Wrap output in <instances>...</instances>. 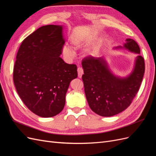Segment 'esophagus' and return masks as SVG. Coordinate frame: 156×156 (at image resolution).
I'll return each mask as SVG.
<instances>
[{
    "label": "esophagus",
    "mask_w": 156,
    "mask_h": 156,
    "mask_svg": "<svg viewBox=\"0 0 156 156\" xmlns=\"http://www.w3.org/2000/svg\"><path fill=\"white\" fill-rule=\"evenodd\" d=\"M77 72H78V77L79 78H81L82 77V75L83 74V69L81 67H79L77 68Z\"/></svg>",
    "instance_id": "1"
}]
</instances>
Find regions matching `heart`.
Here are the masks:
<instances>
[{
    "label": "heart",
    "instance_id": "b5f03b06",
    "mask_svg": "<svg viewBox=\"0 0 156 156\" xmlns=\"http://www.w3.org/2000/svg\"><path fill=\"white\" fill-rule=\"evenodd\" d=\"M75 44L78 45L77 42H75ZM62 52H63L64 56L68 59L73 58L75 56V53L74 50L72 48H71L70 46L67 45H66L63 47Z\"/></svg>",
    "mask_w": 156,
    "mask_h": 156
}]
</instances>
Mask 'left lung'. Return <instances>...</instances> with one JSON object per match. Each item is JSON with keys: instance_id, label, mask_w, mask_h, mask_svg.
Segmentation results:
<instances>
[{"instance_id": "8db88e82", "label": "left lung", "mask_w": 156, "mask_h": 156, "mask_svg": "<svg viewBox=\"0 0 156 156\" xmlns=\"http://www.w3.org/2000/svg\"><path fill=\"white\" fill-rule=\"evenodd\" d=\"M124 48L139 54L133 72L126 77L113 75L103 57L88 56L82 60V79L88 103L94 112L101 116H112L126 109L143 81L145 65L139 45L135 40L127 38Z\"/></svg>"}]
</instances>
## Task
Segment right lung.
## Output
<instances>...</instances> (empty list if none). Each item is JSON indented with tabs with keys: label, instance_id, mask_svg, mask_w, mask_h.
Wrapping results in <instances>:
<instances>
[{
	"label": "right lung",
	"instance_id": "obj_1",
	"mask_svg": "<svg viewBox=\"0 0 156 156\" xmlns=\"http://www.w3.org/2000/svg\"><path fill=\"white\" fill-rule=\"evenodd\" d=\"M65 43L62 26L41 27L22 41L13 67V83L20 98L36 115L56 116L64 107L75 64L60 57Z\"/></svg>",
	"mask_w": 156,
	"mask_h": 156
}]
</instances>
